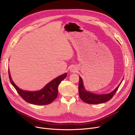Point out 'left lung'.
Masks as SVG:
<instances>
[{"instance_id": "obj_1", "label": "left lung", "mask_w": 135, "mask_h": 135, "mask_svg": "<svg viewBox=\"0 0 135 135\" xmlns=\"http://www.w3.org/2000/svg\"><path fill=\"white\" fill-rule=\"evenodd\" d=\"M79 78L80 80L79 84V92L80 98L84 102L90 104H97L100 103H103L110 100L113 98V97L114 96V95L117 92V91L118 90L120 85L122 83L121 82L120 84L117 86V88L113 91H112V93L109 94L98 95L87 91L85 89L83 85V81H82L81 77L79 76Z\"/></svg>"}]
</instances>
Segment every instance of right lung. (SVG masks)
Returning a JSON list of instances; mask_svg holds the SVG:
<instances>
[{
    "mask_svg": "<svg viewBox=\"0 0 135 135\" xmlns=\"http://www.w3.org/2000/svg\"><path fill=\"white\" fill-rule=\"evenodd\" d=\"M9 78L12 85L13 86L17 93L23 100L34 105H47L53 102L58 96V86L62 80L67 77L66 73L52 80L47 84L44 88L40 91H28L20 89L13 82L8 69Z\"/></svg>",
    "mask_w": 135,
    "mask_h": 135,
    "instance_id": "right-lung-1",
    "label": "right lung"
}]
</instances>
